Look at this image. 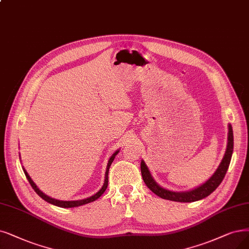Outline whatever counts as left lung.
Returning a JSON list of instances; mask_svg holds the SVG:
<instances>
[{
	"instance_id": "left-lung-1",
	"label": "left lung",
	"mask_w": 249,
	"mask_h": 249,
	"mask_svg": "<svg viewBox=\"0 0 249 249\" xmlns=\"http://www.w3.org/2000/svg\"><path fill=\"white\" fill-rule=\"evenodd\" d=\"M233 146H234L233 130H232V125L229 124L227 149L220 165H218V167L216 168L214 174L208 178L205 183L196 187L195 189H192V190L184 191V192H174V191L166 190V189L160 187L155 182L144 160L141 161V173H142L143 180L146 186L150 189L154 194L163 198V199L178 201V202H194L197 200L203 199V198L211 195L224 180L225 175L228 171V167L230 165L232 153H233Z\"/></svg>"
}]
</instances>
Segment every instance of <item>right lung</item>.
<instances>
[{
    "mask_svg": "<svg viewBox=\"0 0 249 249\" xmlns=\"http://www.w3.org/2000/svg\"><path fill=\"white\" fill-rule=\"evenodd\" d=\"M118 152H119V150H116V151L111 155V157L109 158L108 164H107V168H106V173H105V181H104V184H103L102 188H101L100 190H99L96 194H94L93 196H91V197H88V198H85V199H82V200L63 201V200H57V199H54V198H52V197H49L48 195H46L45 193H43L41 190H39V189L37 188V186L34 183V181L32 180V178L29 177V175L27 174V172L24 170V168H23V172H24V174H25V176H26V178L28 180L29 184L32 185L33 189H34V190L36 191V193L39 197H42L45 201H47V202H49V203H51V204H53V205L60 206V207H64V208H68V207H76V206H81V205H84V204L90 203V202H93V201L97 200L98 198L100 197V196L105 192L106 188H107V186H108V172H109V167H110L111 163H112V162H113V160H114L115 155H116Z\"/></svg>",
    "mask_w": 249,
    "mask_h": 249,
    "instance_id": "right-lung-1",
    "label": "right lung"
}]
</instances>
